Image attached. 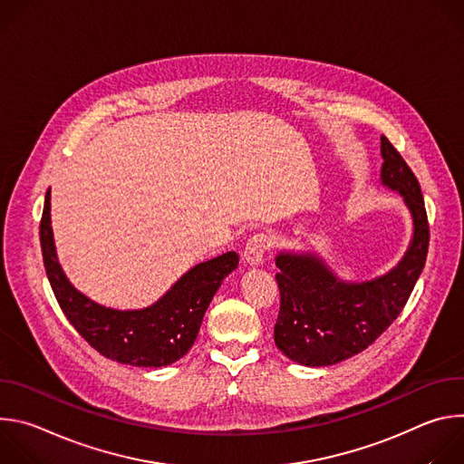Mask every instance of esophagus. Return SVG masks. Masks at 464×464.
Returning <instances> with one entry per match:
<instances>
[{
	"label": "esophagus",
	"instance_id": "34e87169",
	"mask_svg": "<svg viewBox=\"0 0 464 464\" xmlns=\"http://www.w3.org/2000/svg\"><path fill=\"white\" fill-rule=\"evenodd\" d=\"M272 247V238L266 233H255L244 247V258L249 264H258L262 260V256L266 255Z\"/></svg>",
	"mask_w": 464,
	"mask_h": 464
}]
</instances>
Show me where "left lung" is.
Listing matches in <instances>:
<instances>
[{"mask_svg": "<svg viewBox=\"0 0 464 464\" xmlns=\"http://www.w3.org/2000/svg\"><path fill=\"white\" fill-rule=\"evenodd\" d=\"M382 183L404 196L413 217V240L399 266L374 281H340L314 255L281 253L276 276L281 306L276 345L290 360L324 367L372 345L404 310L428 256L430 224L417 176L382 136Z\"/></svg>", "mask_w": 464, "mask_h": 464, "instance_id": "8db88e82", "label": "left lung"}]
</instances>
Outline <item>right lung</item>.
I'll return each instance as SVG.
<instances>
[{
    "mask_svg": "<svg viewBox=\"0 0 464 464\" xmlns=\"http://www.w3.org/2000/svg\"><path fill=\"white\" fill-rule=\"evenodd\" d=\"M51 194L40 220V244L53 294L77 333L104 358L136 367H163L188 353L200 330L204 314L238 264L227 251L188 270L156 304L143 310L104 308L77 292L65 279L56 260L51 231Z\"/></svg>",
    "mask_w": 464,
    "mask_h": 464,
    "instance_id": "1",
    "label": "right lung"
}]
</instances>
